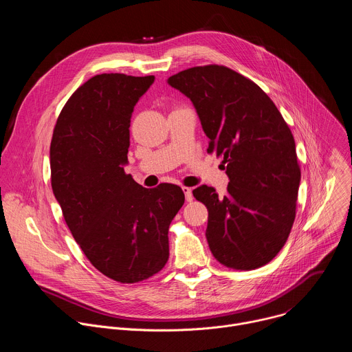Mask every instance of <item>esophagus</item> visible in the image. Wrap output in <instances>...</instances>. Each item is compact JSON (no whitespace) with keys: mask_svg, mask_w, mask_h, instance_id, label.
Wrapping results in <instances>:
<instances>
[{"mask_svg":"<svg viewBox=\"0 0 352 352\" xmlns=\"http://www.w3.org/2000/svg\"><path fill=\"white\" fill-rule=\"evenodd\" d=\"M182 190H184V193H185V199H186V202H192V200H193L192 189H190V188H188V186H182Z\"/></svg>","mask_w":352,"mask_h":352,"instance_id":"obj_1","label":"esophagus"}]
</instances>
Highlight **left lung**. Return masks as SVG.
<instances>
[{"label": "left lung", "mask_w": 352, "mask_h": 352, "mask_svg": "<svg viewBox=\"0 0 352 352\" xmlns=\"http://www.w3.org/2000/svg\"><path fill=\"white\" fill-rule=\"evenodd\" d=\"M168 83L190 98L230 178L193 189L209 212L206 238L226 267L254 270L269 263L291 232L300 181L295 140L272 98L250 79L224 67L181 71Z\"/></svg>", "instance_id": "1"}]
</instances>
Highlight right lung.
<instances>
[{
  "label": "right lung",
  "instance_id": "add662e5",
  "mask_svg": "<svg viewBox=\"0 0 352 352\" xmlns=\"http://www.w3.org/2000/svg\"><path fill=\"white\" fill-rule=\"evenodd\" d=\"M155 76L96 75L63 107L50 146L52 188L89 262L133 284L168 261V227L185 202L173 184L147 189L125 173L133 107Z\"/></svg>",
  "mask_w": 352,
  "mask_h": 352
}]
</instances>
